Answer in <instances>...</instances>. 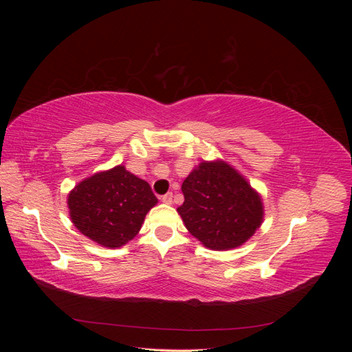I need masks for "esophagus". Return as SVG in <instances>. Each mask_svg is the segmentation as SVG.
Instances as JSON below:
<instances>
[{
	"label": "esophagus",
	"instance_id": "esophagus-1",
	"mask_svg": "<svg viewBox=\"0 0 352 352\" xmlns=\"http://www.w3.org/2000/svg\"><path fill=\"white\" fill-rule=\"evenodd\" d=\"M162 201H163V202H166V204H172V201H173V194H172V192H167L166 195H163V197H162Z\"/></svg>",
	"mask_w": 352,
	"mask_h": 352
}]
</instances>
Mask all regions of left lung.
<instances>
[{
  "label": "left lung",
  "mask_w": 352,
  "mask_h": 352,
  "mask_svg": "<svg viewBox=\"0 0 352 352\" xmlns=\"http://www.w3.org/2000/svg\"><path fill=\"white\" fill-rule=\"evenodd\" d=\"M177 212L186 229L210 250H230L247 242L263 221V202L235 168L202 162L182 184Z\"/></svg>",
  "instance_id": "left-lung-1"
}]
</instances>
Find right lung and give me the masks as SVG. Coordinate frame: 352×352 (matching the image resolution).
Listing matches in <instances>:
<instances>
[{
  "mask_svg": "<svg viewBox=\"0 0 352 352\" xmlns=\"http://www.w3.org/2000/svg\"><path fill=\"white\" fill-rule=\"evenodd\" d=\"M67 204L73 225L85 236L119 248L136 236L157 198L145 180L117 166L82 180Z\"/></svg>",
  "mask_w": 352,
  "mask_h": 352,
  "instance_id": "obj_1",
  "label": "right lung"
}]
</instances>
